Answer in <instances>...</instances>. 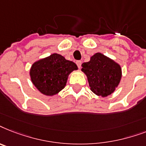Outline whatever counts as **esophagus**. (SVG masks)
Here are the masks:
<instances>
[{"mask_svg":"<svg viewBox=\"0 0 146 146\" xmlns=\"http://www.w3.org/2000/svg\"><path fill=\"white\" fill-rule=\"evenodd\" d=\"M81 61H80V60H78V61H77L76 62V64H77V66H78V68H80V66H81Z\"/></svg>","mask_w":146,"mask_h":146,"instance_id":"34e87169","label":"esophagus"}]
</instances>
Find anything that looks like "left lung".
<instances>
[{
    "mask_svg": "<svg viewBox=\"0 0 146 146\" xmlns=\"http://www.w3.org/2000/svg\"><path fill=\"white\" fill-rule=\"evenodd\" d=\"M90 90L96 95L107 97L115 91L122 78V69L115 60L101 53L90 57L81 65Z\"/></svg>",
    "mask_w": 146,
    "mask_h": 146,
    "instance_id": "left-lung-1",
    "label": "left lung"
}]
</instances>
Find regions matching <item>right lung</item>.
I'll use <instances>...</instances> for the list:
<instances>
[{"mask_svg": "<svg viewBox=\"0 0 146 146\" xmlns=\"http://www.w3.org/2000/svg\"><path fill=\"white\" fill-rule=\"evenodd\" d=\"M78 68L74 62L62 55L53 53L35 62L29 74L32 84L42 94L52 96L64 89L68 78Z\"/></svg>", "mask_w": 146, "mask_h": 146, "instance_id": "right-lung-1", "label": "right lung"}]
</instances>
